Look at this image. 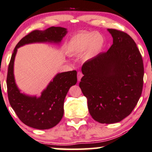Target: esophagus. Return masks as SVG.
<instances>
[{
    "instance_id": "esophagus-1",
    "label": "esophagus",
    "mask_w": 152,
    "mask_h": 152,
    "mask_svg": "<svg viewBox=\"0 0 152 152\" xmlns=\"http://www.w3.org/2000/svg\"><path fill=\"white\" fill-rule=\"evenodd\" d=\"M82 76H83V75H82V73L81 72H77V80H78V82L80 81V80H81Z\"/></svg>"
}]
</instances>
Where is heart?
Returning <instances> with one entry per match:
<instances>
[{"label":"heart","instance_id":"b5f03b06","mask_svg":"<svg viewBox=\"0 0 152 152\" xmlns=\"http://www.w3.org/2000/svg\"><path fill=\"white\" fill-rule=\"evenodd\" d=\"M105 46L104 35L99 31H81L74 35L67 45V52L73 55L85 53V59L99 55Z\"/></svg>","mask_w":152,"mask_h":152}]
</instances>
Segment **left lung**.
I'll list each match as a JSON object with an SVG mask.
<instances>
[{"label":"left lung","instance_id":"left-lung-1","mask_svg":"<svg viewBox=\"0 0 152 152\" xmlns=\"http://www.w3.org/2000/svg\"><path fill=\"white\" fill-rule=\"evenodd\" d=\"M107 30L113 44L107 52L84 63L80 87L93 119L111 124L128 116L137 104L143 87L144 65L137 44L128 34Z\"/></svg>","mask_w":152,"mask_h":152}]
</instances>
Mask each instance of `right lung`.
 Instances as JSON below:
<instances>
[{
  "label": "right lung",
  "mask_w": 152,
  "mask_h": 152,
  "mask_svg": "<svg viewBox=\"0 0 152 152\" xmlns=\"http://www.w3.org/2000/svg\"><path fill=\"white\" fill-rule=\"evenodd\" d=\"M67 32V29L61 27H51L44 31H31L18 42L11 56L7 76L9 102L20 121L31 128L46 130L53 128L61 121L67 91L77 81V71L58 73L40 96H29L20 91L15 80L14 61L18 48L33 43L58 44Z\"/></svg>",
  "instance_id": "add662e5"
}]
</instances>
